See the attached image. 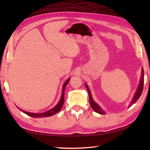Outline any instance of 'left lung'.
Listing matches in <instances>:
<instances>
[{"instance_id": "obj_1", "label": "left lung", "mask_w": 150, "mask_h": 150, "mask_svg": "<svg viewBox=\"0 0 150 150\" xmlns=\"http://www.w3.org/2000/svg\"><path fill=\"white\" fill-rule=\"evenodd\" d=\"M85 86H86V87L88 91L89 97H90V105H91V106L92 108V109H93L95 111V112H97L98 113L104 114V111L103 110H102V108L99 106H98V105L96 103H95V101L93 100V98H92V97H91V94L90 89H89L87 84H85ZM143 87H144V70H143V68H142V75H141V81H140V84L139 85L137 90L136 93L134 95V97H133L131 104H129V106H131L133 104L135 103L139 98V97H141L142 90H143Z\"/></svg>"}]
</instances>
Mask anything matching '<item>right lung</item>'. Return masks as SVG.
I'll return each instance as SVG.
<instances>
[{
    "label": "right lung",
    "instance_id": "right-lung-1",
    "mask_svg": "<svg viewBox=\"0 0 150 150\" xmlns=\"http://www.w3.org/2000/svg\"><path fill=\"white\" fill-rule=\"evenodd\" d=\"M70 80V79H68V80H67L65 82L64 84L63 85V87H62V96L61 98H60V100H59V102L58 103L56 106L53 108L52 109H51L48 111H46V112H44L42 113H30V112H27L26 111H24V110H22L20 108H18V107H17L19 110L21 111H22V112L26 113L28 115H29L31 117H33V118H39V117H50V116H52L53 115L56 114L57 113H58L59 111L61 110V108L63 106L64 104V91H65V89H66V85L68 84V83L69 82Z\"/></svg>",
    "mask_w": 150,
    "mask_h": 150
}]
</instances>
